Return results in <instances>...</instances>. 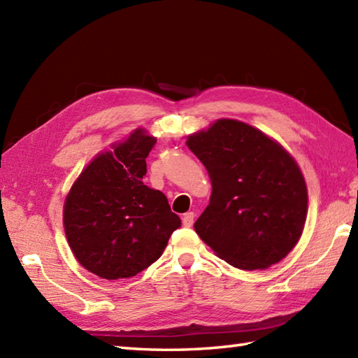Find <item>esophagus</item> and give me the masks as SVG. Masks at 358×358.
<instances>
[{
	"label": "esophagus",
	"instance_id": "obj_1",
	"mask_svg": "<svg viewBox=\"0 0 358 358\" xmlns=\"http://www.w3.org/2000/svg\"><path fill=\"white\" fill-rule=\"evenodd\" d=\"M194 217H195L194 212H187V213H185V216H182V225L187 227V228L194 225Z\"/></svg>",
	"mask_w": 358,
	"mask_h": 358
}]
</instances>
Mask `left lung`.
Instances as JSON below:
<instances>
[{"mask_svg":"<svg viewBox=\"0 0 358 358\" xmlns=\"http://www.w3.org/2000/svg\"><path fill=\"white\" fill-rule=\"evenodd\" d=\"M203 162L212 196L195 231L219 259L266 269L293 250L307 217V186L295 159L257 128L217 119L187 137Z\"/></svg>","mask_w":358,"mask_h":358,"instance_id":"left-lung-1","label":"left lung"}]
</instances>
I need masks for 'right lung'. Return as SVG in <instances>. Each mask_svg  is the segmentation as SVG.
<instances>
[{
  "label": "right lung",
  "instance_id": "add662e5",
  "mask_svg": "<svg viewBox=\"0 0 358 358\" xmlns=\"http://www.w3.org/2000/svg\"><path fill=\"white\" fill-rule=\"evenodd\" d=\"M157 139L142 128L98 154L63 206L66 239L78 263L106 280L130 278L160 259L181 225L160 190L143 185Z\"/></svg>",
  "mask_w": 358,
  "mask_h": 358
}]
</instances>
